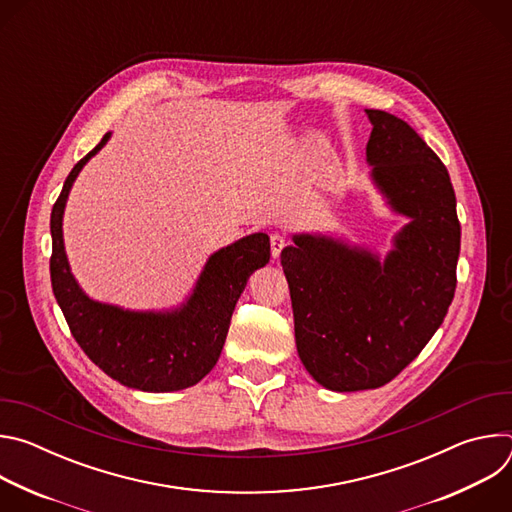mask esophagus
Masks as SVG:
<instances>
[{
    "label": "esophagus",
    "instance_id": "1",
    "mask_svg": "<svg viewBox=\"0 0 512 512\" xmlns=\"http://www.w3.org/2000/svg\"><path fill=\"white\" fill-rule=\"evenodd\" d=\"M269 243H271V255L277 259V257L281 255L283 247H285V237L279 235V233H273L271 239H269Z\"/></svg>",
    "mask_w": 512,
    "mask_h": 512
}]
</instances>
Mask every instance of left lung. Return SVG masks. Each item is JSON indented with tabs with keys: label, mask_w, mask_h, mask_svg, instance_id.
<instances>
[{
	"label": "left lung",
	"mask_w": 512,
	"mask_h": 512,
	"mask_svg": "<svg viewBox=\"0 0 512 512\" xmlns=\"http://www.w3.org/2000/svg\"><path fill=\"white\" fill-rule=\"evenodd\" d=\"M371 180L409 223L381 259L320 233L291 235L281 265L306 371L330 391L393 381L442 326L456 291L460 221L442 160L403 119L364 109Z\"/></svg>",
	"instance_id": "8db88e82"
}]
</instances>
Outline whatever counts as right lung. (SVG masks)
Listing matches in <instances>:
<instances>
[{
  "mask_svg": "<svg viewBox=\"0 0 512 512\" xmlns=\"http://www.w3.org/2000/svg\"><path fill=\"white\" fill-rule=\"evenodd\" d=\"M111 131L72 172L50 214V279L66 324L97 367L117 383L145 391L170 393L196 385L216 364L247 279L269 263V237L247 235L214 251L204 263L184 304L162 312H135L89 298L70 271L64 239V206L85 164L105 148Z\"/></svg>",
  "mask_w": 512,
  "mask_h": 512,
  "instance_id": "right-lung-1",
  "label": "right lung"
}]
</instances>
